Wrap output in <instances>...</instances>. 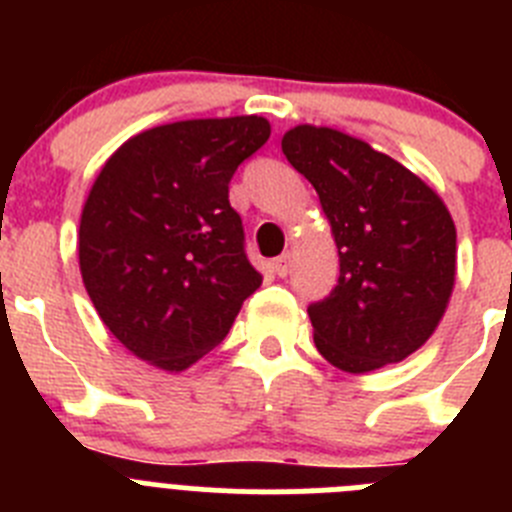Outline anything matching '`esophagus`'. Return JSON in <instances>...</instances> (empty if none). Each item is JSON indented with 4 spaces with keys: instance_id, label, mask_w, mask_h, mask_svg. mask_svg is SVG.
Here are the masks:
<instances>
[{
    "instance_id": "34e87169",
    "label": "esophagus",
    "mask_w": 512,
    "mask_h": 512,
    "mask_svg": "<svg viewBox=\"0 0 512 512\" xmlns=\"http://www.w3.org/2000/svg\"><path fill=\"white\" fill-rule=\"evenodd\" d=\"M289 266H292V251H284L282 256H277V259H274V271H277L279 277H287Z\"/></svg>"
}]
</instances>
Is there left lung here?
<instances>
[{"label": "left lung", "instance_id": "obj_1", "mask_svg": "<svg viewBox=\"0 0 512 512\" xmlns=\"http://www.w3.org/2000/svg\"><path fill=\"white\" fill-rule=\"evenodd\" d=\"M282 151L318 192L338 246V284L307 307L320 356L348 374L408 359L454 292L449 207L395 158L341 130L297 125Z\"/></svg>", "mask_w": 512, "mask_h": 512}]
</instances>
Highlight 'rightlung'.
<instances>
[{
    "label": "right lung",
    "mask_w": 512,
    "mask_h": 512,
    "mask_svg": "<svg viewBox=\"0 0 512 512\" xmlns=\"http://www.w3.org/2000/svg\"><path fill=\"white\" fill-rule=\"evenodd\" d=\"M269 135L259 115L179 120L104 161L81 210L79 269L102 323L140 361L189 369L261 287L228 184Z\"/></svg>",
    "instance_id": "right-lung-1"
}]
</instances>
